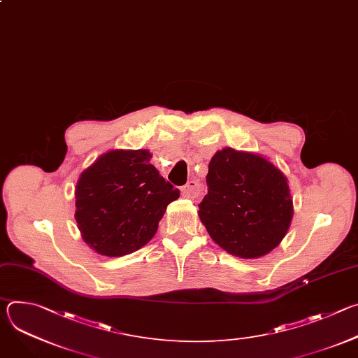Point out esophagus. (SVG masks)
I'll return each instance as SVG.
<instances>
[{"mask_svg":"<svg viewBox=\"0 0 358 358\" xmlns=\"http://www.w3.org/2000/svg\"><path fill=\"white\" fill-rule=\"evenodd\" d=\"M199 184L195 181V180H191L188 181L182 188H181V194L182 196L185 198H189V199H195L198 195H199Z\"/></svg>","mask_w":358,"mask_h":358,"instance_id":"obj_1","label":"esophagus"}]
</instances>
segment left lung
<instances>
[{
    "label": "left lung",
    "mask_w": 358,
    "mask_h": 358,
    "mask_svg": "<svg viewBox=\"0 0 358 358\" xmlns=\"http://www.w3.org/2000/svg\"><path fill=\"white\" fill-rule=\"evenodd\" d=\"M208 194L198 215L213 241L242 259H257L285 238L293 218L286 176L266 157L231 147L208 164Z\"/></svg>",
    "instance_id": "1"
}]
</instances>
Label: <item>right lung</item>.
Here are the masks:
<instances>
[{
	"mask_svg": "<svg viewBox=\"0 0 358 358\" xmlns=\"http://www.w3.org/2000/svg\"><path fill=\"white\" fill-rule=\"evenodd\" d=\"M148 150H110L82 171L75 220L82 239L99 255L119 258L156 235L180 191L150 164Z\"/></svg>",
	"mask_w": 358,
	"mask_h": 358,
	"instance_id": "1",
	"label": "right lung"
}]
</instances>
